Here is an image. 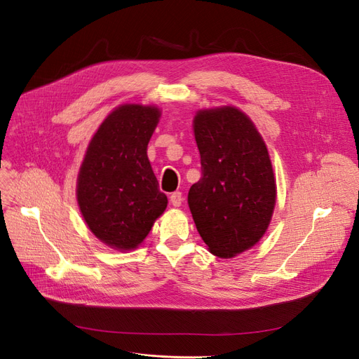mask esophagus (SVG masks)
Here are the masks:
<instances>
[{"label":"esophagus","instance_id":"esophagus-1","mask_svg":"<svg viewBox=\"0 0 359 359\" xmlns=\"http://www.w3.org/2000/svg\"><path fill=\"white\" fill-rule=\"evenodd\" d=\"M170 203H171L172 205H175V207L182 205V203H183V195H182V192H180V191L172 192V194L170 195Z\"/></svg>","mask_w":359,"mask_h":359}]
</instances>
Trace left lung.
Returning <instances> with one entry per match:
<instances>
[{
	"mask_svg": "<svg viewBox=\"0 0 359 359\" xmlns=\"http://www.w3.org/2000/svg\"><path fill=\"white\" fill-rule=\"evenodd\" d=\"M201 155V179L188 203L210 251L233 257L266 232L276 187L269 154L259 131L240 109L200 111L194 119Z\"/></svg>",
	"mask_w": 359,
	"mask_h": 359,
	"instance_id": "8db88e82",
	"label": "left lung"
}]
</instances>
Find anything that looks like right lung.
<instances>
[{"label":"right lung","instance_id":"obj_1","mask_svg":"<svg viewBox=\"0 0 359 359\" xmlns=\"http://www.w3.org/2000/svg\"><path fill=\"white\" fill-rule=\"evenodd\" d=\"M158 118L154 106H119L91 139L79 170V210L91 232L114 248H136L167 207L146 155Z\"/></svg>","mask_w":359,"mask_h":359}]
</instances>
